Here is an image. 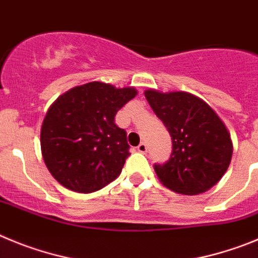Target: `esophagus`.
Returning a JSON list of instances; mask_svg holds the SVG:
<instances>
[{"mask_svg":"<svg viewBox=\"0 0 258 258\" xmlns=\"http://www.w3.org/2000/svg\"><path fill=\"white\" fill-rule=\"evenodd\" d=\"M138 150L140 153H146V152H148V145H146L145 143H141L140 145L138 146Z\"/></svg>","mask_w":258,"mask_h":258,"instance_id":"1","label":"esophagus"}]
</instances>
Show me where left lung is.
<instances>
[{
  "label": "left lung",
  "mask_w": 258,
  "mask_h": 258,
  "mask_svg": "<svg viewBox=\"0 0 258 258\" xmlns=\"http://www.w3.org/2000/svg\"><path fill=\"white\" fill-rule=\"evenodd\" d=\"M144 94L172 139L168 161L154 164L159 181L185 196H198L215 186L233 155L224 122L206 101L189 92L146 90Z\"/></svg>",
  "instance_id": "8db88e82"
}]
</instances>
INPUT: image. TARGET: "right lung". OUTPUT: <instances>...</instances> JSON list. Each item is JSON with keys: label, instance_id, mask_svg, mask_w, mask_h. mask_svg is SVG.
I'll list each match as a JSON object with an SVG mask.
<instances>
[{"label": "right lung", "instance_id": "add662e5", "mask_svg": "<svg viewBox=\"0 0 258 258\" xmlns=\"http://www.w3.org/2000/svg\"><path fill=\"white\" fill-rule=\"evenodd\" d=\"M136 94L134 87L96 81L57 97L41 128L43 161L57 182L73 191L94 192L120 175L130 145L114 117Z\"/></svg>", "mask_w": 258, "mask_h": 258}]
</instances>
